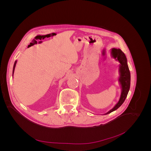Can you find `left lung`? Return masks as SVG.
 Wrapping results in <instances>:
<instances>
[{
  "label": "left lung",
  "instance_id": "obj_1",
  "mask_svg": "<svg viewBox=\"0 0 151 151\" xmlns=\"http://www.w3.org/2000/svg\"><path fill=\"white\" fill-rule=\"evenodd\" d=\"M112 55L113 57L115 58H117V60L120 63V78L119 79V81L122 86V92L119 101L115 105V107L111 109L110 111H109L106 114L110 113L112 111L116 110L123 103L127 96L130 86V73L127 65V60L125 55L121 50L116 48L112 49Z\"/></svg>",
  "mask_w": 151,
  "mask_h": 151
}]
</instances>
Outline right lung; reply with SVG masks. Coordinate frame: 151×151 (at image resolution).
Masks as SVG:
<instances>
[{"instance_id":"right-lung-1","label":"right lung","mask_w":151,"mask_h":151,"mask_svg":"<svg viewBox=\"0 0 151 151\" xmlns=\"http://www.w3.org/2000/svg\"><path fill=\"white\" fill-rule=\"evenodd\" d=\"M17 61L15 62L14 63V67H13V71H12V74H14V68H15V66H16V63Z\"/></svg>"}]
</instances>
